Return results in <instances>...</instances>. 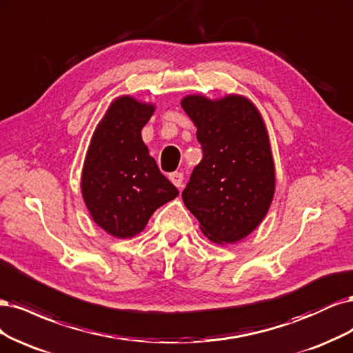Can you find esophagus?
<instances>
[{
    "instance_id": "34e87169",
    "label": "esophagus",
    "mask_w": 353,
    "mask_h": 353,
    "mask_svg": "<svg viewBox=\"0 0 353 353\" xmlns=\"http://www.w3.org/2000/svg\"><path fill=\"white\" fill-rule=\"evenodd\" d=\"M168 179L172 180V183L176 186V188H181V185H183V174H181L180 172H174V173H170Z\"/></svg>"
}]
</instances>
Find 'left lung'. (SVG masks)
Returning a JSON list of instances; mask_svg holds the SVG:
<instances>
[{
  "instance_id": "obj_1",
  "label": "left lung",
  "mask_w": 353,
  "mask_h": 353,
  "mask_svg": "<svg viewBox=\"0 0 353 353\" xmlns=\"http://www.w3.org/2000/svg\"><path fill=\"white\" fill-rule=\"evenodd\" d=\"M181 107L195 123L203 154L181 198L210 241L234 243L256 229L274 196V163L264 120L241 95L219 101L189 95Z\"/></svg>"
}]
</instances>
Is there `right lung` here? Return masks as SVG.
<instances>
[{
	"mask_svg": "<svg viewBox=\"0 0 353 353\" xmlns=\"http://www.w3.org/2000/svg\"><path fill=\"white\" fill-rule=\"evenodd\" d=\"M154 110L132 97L112 101L88 148L83 201L94 221L114 237L138 234L157 208L179 195L142 141Z\"/></svg>",
	"mask_w": 353,
	"mask_h": 353,
	"instance_id": "obj_1",
	"label": "right lung"
}]
</instances>
